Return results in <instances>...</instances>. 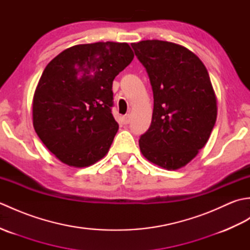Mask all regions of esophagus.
<instances>
[{
    "label": "esophagus",
    "mask_w": 250,
    "mask_h": 250,
    "mask_svg": "<svg viewBox=\"0 0 250 250\" xmlns=\"http://www.w3.org/2000/svg\"><path fill=\"white\" fill-rule=\"evenodd\" d=\"M122 122H124V125H129L130 116L129 115H125V116L122 117Z\"/></svg>",
    "instance_id": "obj_1"
}]
</instances>
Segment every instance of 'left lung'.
Wrapping results in <instances>:
<instances>
[{
  "label": "left lung",
  "instance_id": "left-lung-1",
  "mask_svg": "<svg viewBox=\"0 0 250 250\" xmlns=\"http://www.w3.org/2000/svg\"><path fill=\"white\" fill-rule=\"evenodd\" d=\"M131 45L153 92L151 125L141 135V152L158 167L178 169L198 155L215 125L217 100L208 72L182 45L158 40Z\"/></svg>",
  "mask_w": 250,
  "mask_h": 250
}]
</instances>
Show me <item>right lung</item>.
<instances>
[{
  "mask_svg": "<svg viewBox=\"0 0 250 250\" xmlns=\"http://www.w3.org/2000/svg\"><path fill=\"white\" fill-rule=\"evenodd\" d=\"M133 58L129 44L99 42L70 47L47 64L32 103L33 126L61 162L86 167L108 152L119 128L113 82Z\"/></svg>",
  "mask_w": 250,
  "mask_h": 250,
  "instance_id": "add662e5",
  "label": "right lung"
}]
</instances>
